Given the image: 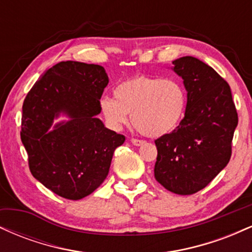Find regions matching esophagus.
<instances>
[{
	"mask_svg": "<svg viewBox=\"0 0 252 252\" xmlns=\"http://www.w3.org/2000/svg\"><path fill=\"white\" fill-rule=\"evenodd\" d=\"M130 142L134 144V146L138 147V146H142V144L144 143V141H142V140H137V138H131V140H130Z\"/></svg>",
	"mask_w": 252,
	"mask_h": 252,
	"instance_id": "1",
	"label": "esophagus"
}]
</instances>
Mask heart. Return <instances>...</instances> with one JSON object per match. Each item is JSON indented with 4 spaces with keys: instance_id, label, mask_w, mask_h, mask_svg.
<instances>
[{
    "instance_id": "obj_1",
    "label": "heart",
    "mask_w": 252,
    "mask_h": 252,
    "mask_svg": "<svg viewBox=\"0 0 252 252\" xmlns=\"http://www.w3.org/2000/svg\"><path fill=\"white\" fill-rule=\"evenodd\" d=\"M186 90L174 78L138 76L120 83L115 97L99 100L100 112L110 128L130 122L146 136L158 137L176 129L186 111Z\"/></svg>"
}]
</instances>
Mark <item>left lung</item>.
Wrapping results in <instances>:
<instances>
[{
	"label": "left lung",
	"mask_w": 252,
	"mask_h": 252,
	"mask_svg": "<svg viewBox=\"0 0 252 252\" xmlns=\"http://www.w3.org/2000/svg\"><path fill=\"white\" fill-rule=\"evenodd\" d=\"M172 63L187 91L186 111L175 130L155 141L154 175L166 189L187 195L226 167L238 116L230 86L211 66L189 56Z\"/></svg>",
	"instance_id": "left-lung-1"
}]
</instances>
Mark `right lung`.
I'll return each instance as SVG.
<instances>
[{
	"mask_svg": "<svg viewBox=\"0 0 252 252\" xmlns=\"http://www.w3.org/2000/svg\"><path fill=\"white\" fill-rule=\"evenodd\" d=\"M108 83L103 66L62 62L42 74L24 102L21 140L31 173L65 199L79 200L97 189L126 141L97 117ZM59 117L66 120L54 123Z\"/></svg>",
	"mask_w": 252,
	"mask_h": 252,
	"instance_id": "1",
	"label": "right lung"
}]
</instances>
